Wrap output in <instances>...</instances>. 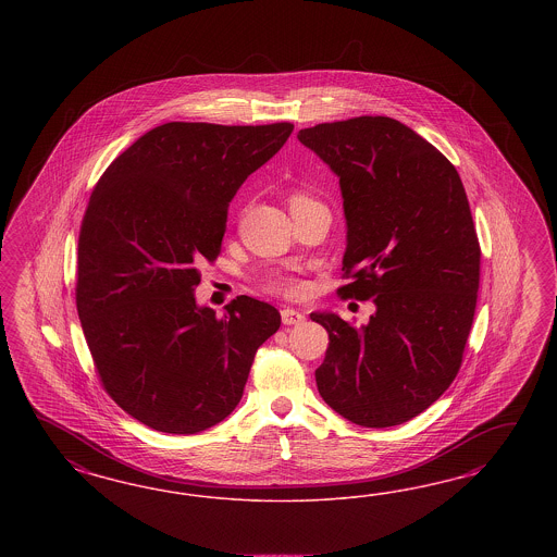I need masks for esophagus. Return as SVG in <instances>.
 Segmentation results:
<instances>
[{"label": "esophagus", "instance_id": "esophagus-1", "mask_svg": "<svg viewBox=\"0 0 557 557\" xmlns=\"http://www.w3.org/2000/svg\"><path fill=\"white\" fill-rule=\"evenodd\" d=\"M304 321V314L300 310H294V308H284L282 310V322L292 326V324H300Z\"/></svg>", "mask_w": 557, "mask_h": 557}]
</instances>
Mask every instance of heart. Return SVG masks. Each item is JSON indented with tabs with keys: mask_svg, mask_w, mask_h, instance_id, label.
<instances>
[{
	"mask_svg": "<svg viewBox=\"0 0 557 557\" xmlns=\"http://www.w3.org/2000/svg\"><path fill=\"white\" fill-rule=\"evenodd\" d=\"M294 200H300V198H294ZM270 286L284 292V294H296L300 289V284L286 273H273L270 277Z\"/></svg>",
	"mask_w": 557,
	"mask_h": 557,
	"instance_id": "obj_1",
	"label": "heart"
}]
</instances>
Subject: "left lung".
Masks as SVG:
<instances>
[{"label": "left lung", "mask_w": 557, "mask_h": 557, "mask_svg": "<svg viewBox=\"0 0 557 557\" xmlns=\"http://www.w3.org/2000/svg\"><path fill=\"white\" fill-rule=\"evenodd\" d=\"M298 140L338 177L347 220L343 298L373 300L359 329L335 312L314 371L343 419L384 429L414 419L456 380L472 329L480 245L456 168L388 116L326 122Z\"/></svg>", "instance_id": "1"}]
</instances>
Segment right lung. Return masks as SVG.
<instances>
[{
	"label": "right lung",
	"mask_w": 557,
	"mask_h": 557,
	"mask_svg": "<svg viewBox=\"0 0 557 557\" xmlns=\"http://www.w3.org/2000/svg\"><path fill=\"white\" fill-rule=\"evenodd\" d=\"M292 131L168 122L116 157L89 198L75 289L85 341L112 400L154 431L194 435L224 421L282 324L249 296L219 319L194 289L238 187Z\"/></svg>",
	"instance_id": "add662e5"
}]
</instances>
